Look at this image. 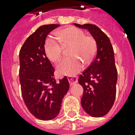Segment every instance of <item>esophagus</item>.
<instances>
[{
	"instance_id": "1",
	"label": "esophagus",
	"mask_w": 135,
	"mask_h": 135,
	"mask_svg": "<svg viewBox=\"0 0 135 135\" xmlns=\"http://www.w3.org/2000/svg\"><path fill=\"white\" fill-rule=\"evenodd\" d=\"M68 80H69V83L71 85L76 84V83L78 82V78H77V77L75 76H68Z\"/></svg>"
}]
</instances>
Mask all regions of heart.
I'll return each instance as SVG.
<instances>
[{"label":"heart","mask_w":135,"mask_h":135,"mask_svg":"<svg viewBox=\"0 0 135 135\" xmlns=\"http://www.w3.org/2000/svg\"><path fill=\"white\" fill-rule=\"evenodd\" d=\"M57 36L62 47H71L69 51L71 57L64 59L57 65V72L60 75H76L83 67L81 60L88 64L95 57L97 49L96 40L92 36L85 35L80 28L69 26L59 31ZM59 43L52 38H48L44 45L47 57L55 63L60 61L62 57V47Z\"/></svg>","instance_id":"b5f03b06"}]
</instances>
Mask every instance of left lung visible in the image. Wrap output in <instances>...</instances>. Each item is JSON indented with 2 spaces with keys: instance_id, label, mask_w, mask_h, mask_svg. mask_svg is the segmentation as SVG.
<instances>
[{
  "instance_id": "8db88e82",
  "label": "left lung",
  "mask_w": 135,
  "mask_h": 135,
  "mask_svg": "<svg viewBox=\"0 0 135 135\" xmlns=\"http://www.w3.org/2000/svg\"><path fill=\"white\" fill-rule=\"evenodd\" d=\"M74 24L88 29L96 40V57L79 76L78 83L83 88V109L91 116L102 117L111 110L116 94L118 76L113 47L109 37L96 25Z\"/></svg>"
}]
</instances>
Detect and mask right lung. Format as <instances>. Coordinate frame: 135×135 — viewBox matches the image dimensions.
Listing matches in <instances>:
<instances>
[{
  "label": "right lung",
  "instance_id": "add662e5",
  "mask_svg": "<svg viewBox=\"0 0 135 135\" xmlns=\"http://www.w3.org/2000/svg\"><path fill=\"white\" fill-rule=\"evenodd\" d=\"M59 24L40 26L30 35L20 51V81L24 102L35 117L49 120L57 116L69 89L66 76L57 80L55 69L44 50L45 39Z\"/></svg>",
  "mask_w": 135,
  "mask_h": 135
}]
</instances>
